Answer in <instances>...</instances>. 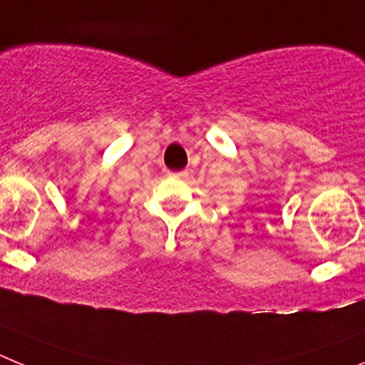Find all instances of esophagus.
<instances>
[{
	"mask_svg": "<svg viewBox=\"0 0 365 365\" xmlns=\"http://www.w3.org/2000/svg\"><path fill=\"white\" fill-rule=\"evenodd\" d=\"M175 178H178V180H183V178H187V176H189V170H180V173H175Z\"/></svg>",
	"mask_w": 365,
	"mask_h": 365,
	"instance_id": "esophagus-1",
	"label": "esophagus"
}]
</instances>
